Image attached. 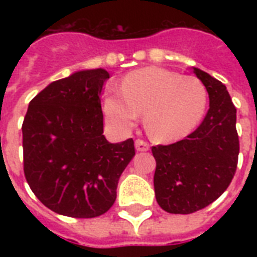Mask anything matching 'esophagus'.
Instances as JSON below:
<instances>
[{
  "label": "esophagus",
  "instance_id": "esophagus-1",
  "mask_svg": "<svg viewBox=\"0 0 257 257\" xmlns=\"http://www.w3.org/2000/svg\"><path fill=\"white\" fill-rule=\"evenodd\" d=\"M135 147H136L137 152H147L149 149V144L143 140H136L135 141Z\"/></svg>",
  "mask_w": 257,
  "mask_h": 257
}]
</instances>
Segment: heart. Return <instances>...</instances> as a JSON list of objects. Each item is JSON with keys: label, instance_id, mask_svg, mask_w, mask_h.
Listing matches in <instances>:
<instances>
[{"label": "heart", "instance_id": "1", "mask_svg": "<svg viewBox=\"0 0 257 257\" xmlns=\"http://www.w3.org/2000/svg\"><path fill=\"white\" fill-rule=\"evenodd\" d=\"M208 94L195 77L149 66L126 74L121 89L109 85L102 94L105 117L121 132L133 128L145 112V129L153 140L171 143L200 124Z\"/></svg>", "mask_w": 257, "mask_h": 257}]
</instances>
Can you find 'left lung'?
I'll return each mask as SVG.
<instances>
[{"mask_svg":"<svg viewBox=\"0 0 257 257\" xmlns=\"http://www.w3.org/2000/svg\"><path fill=\"white\" fill-rule=\"evenodd\" d=\"M193 73L209 96L203 122L184 140L152 147L155 195L169 213L188 215L213 203L231 184L237 167L239 136L231 96L211 74L199 68Z\"/></svg>","mask_w":257,"mask_h":257,"instance_id":"8db88e82","label":"left lung"}]
</instances>
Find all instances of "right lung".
<instances>
[{"instance_id":"right-lung-1","label":"right lung","mask_w":257,"mask_h":257,"mask_svg":"<svg viewBox=\"0 0 257 257\" xmlns=\"http://www.w3.org/2000/svg\"><path fill=\"white\" fill-rule=\"evenodd\" d=\"M108 78L102 68L78 70L50 82L29 102L22 124L26 181L60 215L90 219L105 213L135 156L132 139L112 144L102 135L100 94Z\"/></svg>"}]
</instances>
